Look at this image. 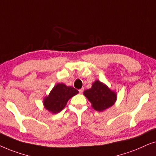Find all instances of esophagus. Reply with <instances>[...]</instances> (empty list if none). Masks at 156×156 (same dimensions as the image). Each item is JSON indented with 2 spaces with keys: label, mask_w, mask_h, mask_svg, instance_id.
Returning a JSON list of instances; mask_svg holds the SVG:
<instances>
[{
  "label": "esophagus",
  "mask_w": 156,
  "mask_h": 156,
  "mask_svg": "<svg viewBox=\"0 0 156 156\" xmlns=\"http://www.w3.org/2000/svg\"><path fill=\"white\" fill-rule=\"evenodd\" d=\"M83 90H84L83 88H81V89H80V90H79V93H80V94H81V93H82L83 92Z\"/></svg>",
  "instance_id": "1"
}]
</instances>
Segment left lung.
Listing matches in <instances>:
<instances>
[{
  "label": "left lung",
  "instance_id": "8db88e82",
  "mask_svg": "<svg viewBox=\"0 0 156 156\" xmlns=\"http://www.w3.org/2000/svg\"><path fill=\"white\" fill-rule=\"evenodd\" d=\"M94 110L102 112L115 104L117 94L105 83L97 80L93 83L92 87L83 92Z\"/></svg>",
  "mask_w": 156,
  "mask_h": 156
}]
</instances>
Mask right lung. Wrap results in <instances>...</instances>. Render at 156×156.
I'll list each match as a JSON object with an SVG mask.
<instances>
[{"mask_svg":"<svg viewBox=\"0 0 156 156\" xmlns=\"http://www.w3.org/2000/svg\"><path fill=\"white\" fill-rule=\"evenodd\" d=\"M78 93V90L73 87L67 86L63 83H57L43 98V105L51 113H58L65 108L68 100Z\"/></svg>","mask_w":156,"mask_h":156,"instance_id":"right-lung-1","label":"right lung"}]
</instances>
